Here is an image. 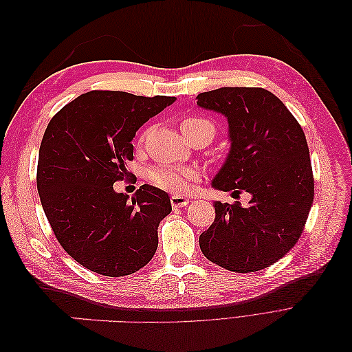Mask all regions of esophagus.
Segmentation results:
<instances>
[{"instance_id":"obj_1","label":"esophagus","mask_w":352,"mask_h":352,"mask_svg":"<svg viewBox=\"0 0 352 352\" xmlns=\"http://www.w3.org/2000/svg\"><path fill=\"white\" fill-rule=\"evenodd\" d=\"M172 206L175 207V208H180V207H186L188 204H189V198H186V197H180V195H173L172 197Z\"/></svg>"}]
</instances>
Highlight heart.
Masks as SVG:
<instances>
[{"label": "heart", "instance_id": "b5f03b06", "mask_svg": "<svg viewBox=\"0 0 352 352\" xmlns=\"http://www.w3.org/2000/svg\"><path fill=\"white\" fill-rule=\"evenodd\" d=\"M199 127H210V129H212V124L206 119H201V117H188V119L182 122L184 133L197 131ZM150 177L160 188L172 190V192H184V190L189 188V184L192 180L199 177V170L195 167L160 166L151 170Z\"/></svg>", "mask_w": 352, "mask_h": 352}]
</instances>
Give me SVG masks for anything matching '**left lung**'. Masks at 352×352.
I'll return each instance as SVG.
<instances>
[{
	"label": "left lung",
	"instance_id": "left-lung-1",
	"mask_svg": "<svg viewBox=\"0 0 352 352\" xmlns=\"http://www.w3.org/2000/svg\"><path fill=\"white\" fill-rule=\"evenodd\" d=\"M197 104L229 124V153L211 186L251 195L247 207L214 201L216 219L199 235V248L235 273L269 267L300 239L313 204L305 135L285 104L263 88H219L198 94Z\"/></svg>",
	"mask_w": 352,
	"mask_h": 352
}]
</instances>
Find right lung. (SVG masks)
Listing matches in <instances>:
<instances>
[{
    "label": "right lung",
    "mask_w": 352,
    "mask_h": 352,
    "mask_svg": "<svg viewBox=\"0 0 352 352\" xmlns=\"http://www.w3.org/2000/svg\"><path fill=\"white\" fill-rule=\"evenodd\" d=\"M175 101L91 91L48 123L38 160L41 204L61 247L88 270L119 278L154 257L170 197L142 185L129 199L113 185L127 173L136 131Z\"/></svg>",
    "instance_id": "right-lung-1"
}]
</instances>
